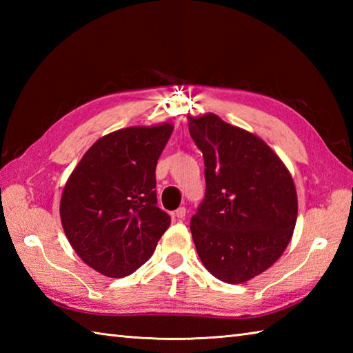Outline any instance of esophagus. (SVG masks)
<instances>
[{
  "label": "esophagus",
  "instance_id": "obj_1",
  "mask_svg": "<svg viewBox=\"0 0 353 353\" xmlns=\"http://www.w3.org/2000/svg\"><path fill=\"white\" fill-rule=\"evenodd\" d=\"M185 215H186V209L183 206H181V208L176 209V211H174V216H176L177 220L185 219Z\"/></svg>",
  "mask_w": 353,
  "mask_h": 353
}]
</instances>
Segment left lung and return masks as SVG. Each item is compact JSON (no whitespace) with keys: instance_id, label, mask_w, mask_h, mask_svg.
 Returning <instances> with one entry per match:
<instances>
[{"instance_id":"8db88e82","label":"left lung","mask_w":353,"mask_h":353,"mask_svg":"<svg viewBox=\"0 0 353 353\" xmlns=\"http://www.w3.org/2000/svg\"><path fill=\"white\" fill-rule=\"evenodd\" d=\"M188 118L206 179L205 199L191 219L194 244L216 279L247 282L287 249L297 220L294 182L256 134L215 114Z\"/></svg>"}]
</instances>
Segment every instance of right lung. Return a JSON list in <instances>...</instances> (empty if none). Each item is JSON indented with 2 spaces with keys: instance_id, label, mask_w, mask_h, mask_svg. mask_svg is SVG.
<instances>
[{
  "instance_id": "obj_1",
  "label": "right lung",
  "mask_w": 353,
  "mask_h": 353,
  "mask_svg": "<svg viewBox=\"0 0 353 353\" xmlns=\"http://www.w3.org/2000/svg\"><path fill=\"white\" fill-rule=\"evenodd\" d=\"M172 124L127 127L100 138L65 183L61 220L81 261L108 277L145 264L171 219L157 208L156 165Z\"/></svg>"
}]
</instances>
